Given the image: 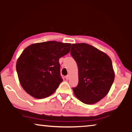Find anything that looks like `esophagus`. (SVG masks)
Masks as SVG:
<instances>
[{
  "mask_svg": "<svg viewBox=\"0 0 132 132\" xmlns=\"http://www.w3.org/2000/svg\"><path fill=\"white\" fill-rule=\"evenodd\" d=\"M69 78H70V76H69V75H67L65 77V79H66L67 80H68L69 79Z\"/></svg>",
  "mask_w": 132,
  "mask_h": 132,
  "instance_id": "esophagus-1",
  "label": "esophagus"
}]
</instances>
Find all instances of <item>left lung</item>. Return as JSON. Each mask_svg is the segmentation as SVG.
Masks as SVG:
<instances>
[{
  "mask_svg": "<svg viewBox=\"0 0 132 132\" xmlns=\"http://www.w3.org/2000/svg\"><path fill=\"white\" fill-rule=\"evenodd\" d=\"M70 54L79 70V82L72 88L76 97L86 104L100 101L107 95L114 81L111 58L86 43L71 45Z\"/></svg>",
  "mask_w": 132,
  "mask_h": 132,
  "instance_id": "left-lung-1",
  "label": "left lung"
}]
</instances>
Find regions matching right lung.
<instances>
[{"label": "right lung", "mask_w": 132, "mask_h": 132, "mask_svg": "<svg viewBox=\"0 0 132 132\" xmlns=\"http://www.w3.org/2000/svg\"><path fill=\"white\" fill-rule=\"evenodd\" d=\"M71 44L47 41L31 45L18 59L16 70L22 87L41 99L55 92L63 81L59 60L70 52Z\"/></svg>", "instance_id": "add662e5"}]
</instances>
